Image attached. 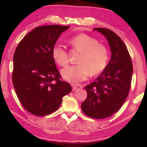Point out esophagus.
<instances>
[{
    "instance_id": "esophagus-1",
    "label": "esophagus",
    "mask_w": 147,
    "mask_h": 147,
    "mask_svg": "<svg viewBox=\"0 0 147 147\" xmlns=\"http://www.w3.org/2000/svg\"><path fill=\"white\" fill-rule=\"evenodd\" d=\"M71 87H72V90H76V89H77L78 86H79V85H76V84H71Z\"/></svg>"
}]
</instances>
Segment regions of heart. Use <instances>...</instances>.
I'll list each match as a JSON object with an SVG mask.
<instances>
[{"label":"heart","instance_id":"obj_1","mask_svg":"<svg viewBox=\"0 0 147 147\" xmlns=\"http://www.w3.org/2000/svg\"><path fill=\"white\" fill-rule=\"evenodd\" d=\"M69 43L74 49L80 52L78 59L79 64L62 70L61 76L64 79L71 82H82L90 73L96 76L104 71L109 57L105 45L98 43L95 38L84 33L72 37ZM51 54L55 63L61 67H66L69 63L68 53L62 46H54Z\"/></svg>","mask_w":147,"mask_h":147}]
</instances>
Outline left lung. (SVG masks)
<instances>
[{"label": "left lung", "mask_w": 147, "mask_h": 147, "mask_svg": "<svg viewBox=\"0 0 147 147\" xmlns=\"http://www.w3.org/2000/svg\"><path fill=\"white\" fill-rule=\"evenodd\" d=\"M105 36L112 56L102 74L86 86L87 98L81 108L86 115L103 119L118 112L129 93L133 68L130 54L122 40L111 30L95 28Z\"/></svg>", "instance_id": "obj_1"}]
</instances>
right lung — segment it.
<instances>
[{
  "mask_svg": "<svg viewBox=\"0 0 147 147\" xmlns=\"http://www.w3.org/2000/svg\"><path fill=\"white\" fill-rule=\"evenodd\" d=\"M69 26L37 27L20 41L13 55L12 80L22 105L35 116L47 115L57 110L62 98L71 91L52 57V49L60 35Z\"/></svg>",
  "mask_w": 147,
  "mask_h": 147,
  "instance_id": "right-lung-1",
  "label": "right lung"
}]
</instances>
